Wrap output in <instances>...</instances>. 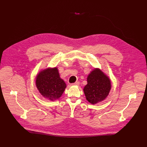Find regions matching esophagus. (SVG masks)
Listing matches in <instances>:
<instances>
[{"label":"esophagus","instance_id":"obj_1","mask_svg":"<svg viewBox=\"0 0 147 147\" xmlns=\"http://www.w3.org/2000/svg\"><path fill=\"white\" fill-rule=\"evenodd\" d=\"M79 84H80L79 82H75V83H73V84H72V85H74V86H79Z\"/></svg>","mask_w":147,"mask_h":147}]
</instances>
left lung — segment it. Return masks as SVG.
I'll list each match as a JSON object with an SVG mask.
<instances>
[{
	"mask_svg": "<svg viewBox=\"0 0 147 147\" xmlns=\"http://www.w3.org/2000/svg\"><path fill=\"white\" fill-rule=\"evenodd\" d=\"M87 82L83 92L86 100L90 104L94 105L101 102L109 96L111 89V80L101 69H93L88 76Z\"/></svg>",
	"mask_w": 147,
	"mask_h": 147,
	"instance_id": "8db88e82",
	"label": "left lung"
}]
</instances>
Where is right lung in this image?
Wrapping results in <instances>:
<instances>
[{
	"label": "right lung",
	"instance_id": "1",
	"mask_svg": "<svg viewBox=\"0 0 147 147\" xmlns=\"http://www.w3.org/2000/svg\"><path fill=\"white\" fill-rule=\"evenodd\" d=\"M36 86L41 95L51 101L59 99L67 87L57 67L41 69L36 76Z\"/></svg>",
	"mask_w": 147,
	"mask_h": 147
}]
</instances>
